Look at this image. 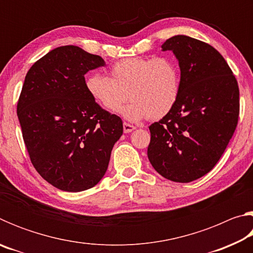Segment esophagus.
<instances>
[{"mask_svg":"<svg viewBox=\"0 0 253 253\" xmlns=\"http://www.w3.org/2000/svg\"><path fill=\"white\" fill-rule=\"evenodd\" d=\"M135 126L130 125V124L128 123H124V132H130L135 129Z\"/></svg>","mask_w":253,"mask_h":253,"instance_id":"34e87169","label":"esophagus"}]
</instances>
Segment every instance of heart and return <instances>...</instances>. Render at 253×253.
I'll list each match as a JSON object with an SVG mask.
<instances>
[{"instance_id":"heart-1","label":"heart","mask_w":253,"mask_h":253,"mask_svg":"<svg viewBox=\"0 0 253 253\" xmlns=\"http://www.w3.org/2000/svg\"><path fill=\"white\" fill-rule=\"evenodd\" d=\"M85 89L93 100L108 111H116L127 101L123 116L136 122L146 117L157 121L166 116L177 101L181 74L176 61L169 57L126 58L110 68V78L91 74Z\"/></svg>"}]
</instances>
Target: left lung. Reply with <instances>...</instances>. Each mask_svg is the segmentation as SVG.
Returning a JSON list of instances; mask_svg holds the SVG:
<instances>
[{"instance_id": "1", "label": "left lung", "mask_w": 253, "mask_h": 253, "mask_svg": "<svg viewBox=\"0 0 253 253\" xmlns=\"http://www.w3.org/2000/svg\"><path fill=\"white\" fill-rule=\"evenodd\" d=\"M176 55L181 90L172 110L149 126L148 160L157 173L188 183L208 174L232 138L240 113L239 85L212 45L175 36L162 45Z\"/></svg>"}]
</instances>
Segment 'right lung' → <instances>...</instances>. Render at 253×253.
Returning <instances> with one entry per match:
<instances>
[{"label":"right lung","instance_id":"obj_1","mask_svg":"<svg viewBox=\"0 0 253 253\" xmlns=\"http://www.w3.org/2000/svg\"><path fill=\"white\" fill-rule=\"evenodd\" d=\"M105 66L99 55L63 45L30 68L18 117L30 160L51 185L81 192L100 181L123 121L102 109L85 89L84 75Z\"/></svg>","mask_w":253,"mask_h":253}]
</instances>
